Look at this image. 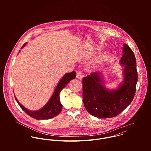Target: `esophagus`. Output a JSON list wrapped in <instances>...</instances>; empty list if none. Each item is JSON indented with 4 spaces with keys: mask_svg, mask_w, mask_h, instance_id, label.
<instances>
[{
    "mask_svg": "<svg viewBox=\"0 0 151 151\" xmlns=\"http://www.w3.org/2000/svg\"><path fill=\"white\" fill-rule=\"evenodd\" d=\"M77 78L78 79H80V80H81L83 79V78L84 77V75L83 73H81V72H78L77 73V76H76Z\"/></svg>",
    "mask_w": 151,
    "mask_h": 151,
    "instance_id": "esophagus-1",
    "label": "esophagus"
}]
</instances>
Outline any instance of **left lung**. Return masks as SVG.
Returning <instances> with one entry per match:
<instances>
[{
	"label": "left lung",
	"instance_id": "obj_1",
	"mask_svg": "<svg viewBox=\"0 0 151 151\" xmlns=\"http://www.w3.org/2000/svg\"><path fill=\"white\" fill-rule=\"evenodd\" d=\"M120 65L123 67L122 81L116 89H109L104 84L103 72H95L83 80V99L87 111L96 117L116 116L132 102L135 93L138 74L135 55L129 46L123 44Z\"/></svg>",
	"mask_w": 151,
	"mask_h": 151
}]
</instances>
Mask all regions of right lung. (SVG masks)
Returning a JSON list of instances; mask_svg holds the SVG:
<instances>
[{
	"label": "right lung",
	"instance_id": "1",
	"mask_svg": "<svg viewBox=\"0 0 151 151\" xmlns=\"http://www.w3.org/2000/svg\"><path fill=\"white\" fill-rule=\"evenodd\" d=\"M27 43H25L22 47V49ZM19 51V52H20ZM76 73L75 71H72L71 73H65L63 76L62 79L59 82L58 84L56 87L51 98L47 102V103L44 105L42 108L38 110H30L25 108L19 102L16 97L15 99L20 105V108L29 116L37 120H46L53 118L54 117L58 116L62 110V105L60 101V93L61 91L67 86V84L71 80L76 78Z\"/></svg>",
	"mask_w": 151,
	"mask_h": 151
}]
</instances>
